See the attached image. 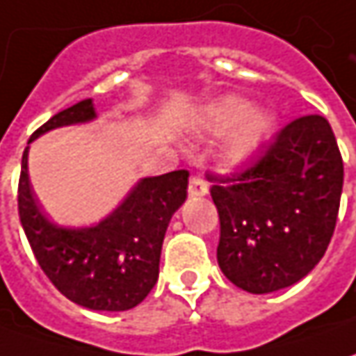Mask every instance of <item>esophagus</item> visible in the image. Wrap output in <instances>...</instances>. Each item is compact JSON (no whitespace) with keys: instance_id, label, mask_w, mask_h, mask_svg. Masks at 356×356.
I'll use <instances>...</instances> for the list:
<instances>
[{"instance_id":"esophagus-1","label":"esophagus","mask_w":356,"mask_h":356,"mask_svg":"<svg viewBox=\"0 0 356 356\" xmlns=\"http://www.w3.org/2000/svg\"><path fill=\"white\" fill-rule=\"evenodd\" d=\"M188 194L190 196H206L208 194V182L202 176H192L188 184Z\"/></svg>"}]
</instances>
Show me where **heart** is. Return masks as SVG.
<instances>
[{"instance_id":"heart-1","label":"heart","mask_w":356,"mask_h":356,"mask_svg":"<svg viewBox=\"0 0 356 356\" xmlns=\"http://www.w3.org/2000/svg\"><path fill=\"white\" fill-rule=\"evenodd\" d=\"M248 101L239 97H226L208 108L204 127L213 134L227 133L224 143V158L229 164H243L252 160L267 143L273 118L264 108L247 111Z\"/></svg>"}]
</instances>
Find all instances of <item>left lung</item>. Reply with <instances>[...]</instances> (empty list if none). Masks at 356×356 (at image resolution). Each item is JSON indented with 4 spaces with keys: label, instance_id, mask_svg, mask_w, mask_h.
I'll return each mask as SVG.
<instances>
[{
    "label": "left lung",
    "instance_id": "1",
    "mask_svg": "<svg viewBox=\"0 0 356 356\" xmlns=\"http://www.w3.org/2000/svg\"><path fill=\"white\" fill-rule=\"evenodd\" d=\"M206 178L220 216L218 264L239 289L277 291L321 261L343 192V158L327 118H295L252 166Z\"/></svg>",
    "mask_w": 356,
    "mask_h": 356
}]
</instances>
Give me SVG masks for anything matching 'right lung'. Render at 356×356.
Returning a JSON list of instances; mask_svg holds the SVG:
<instances>
[{
    "label": "right lung",
    "mask_w": 356,
    "mask_h": 356,
    "mask_svg": "<svg viewBox=\"0 0 356 356\" xmlns=\"http://www.w3.org/2000/svg\"><path fill=\"white\" fill-rule=\"evenodd\" d=\"M90 99L51 117L29 143L49 130L89 122ZM27 143V144H29ZM27 152L21 158L17 206L35 259L67 299L92 311L136 307L158 281L160 252L172 213L184 204L188 170L143 178L124 202L97 226L61 227L39 208L29 184Z\"/></svg>",
    "instance_id": "right-lung-1"
}]
</instances>
